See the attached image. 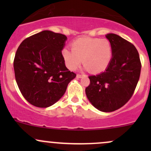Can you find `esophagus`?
<instances>
[{"label": "esophagus", "instance_id": "34e87169", "mask_svg": "<svg viewBox=\"0 0 151 151\" xmlns=\"http://www.w3.org/2000/svg\"><path fill=\"white\" fill-rule=\"evenodd\" d=\"M82 76H83V74H77V78H81Z\"/></svg>", "mask_w": 151, "mask_h": 151}]
</instances>
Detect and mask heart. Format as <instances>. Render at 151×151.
I'll return each instance as SVG.
<instances>
[{
	"label": "heart",
	"mask_w": 151,
	"mask_h": 151,
	"mask_svg": "<svg viewBox=\"0 0 151 151\" xmlns=\"http://www.w3.org/2000/svg\"><path fill=\"white\" fill-rule=\"evenodd\" d=\"M71 49L63 48L62 56L67 68L72 71L80 66L83 60L91 72H102L112 60V47L107 39L80 38L72 42Z\"/></svg>",
	"instance_id": "heart-1"
}]
</instances>
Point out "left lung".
I'll return each mask as SVG.
<instances>
[{"mask_svg":"<svg viewBox=\"0 0 151 151\" xmlns=\"http://www.w3.org/2000/svg\"><path fill=\"white\" fill-rule=\"evenodd\" d=\"M112 47V58L104 72L89 76L85 88L88 100L99 110L113 112L133 96L139 81L141 62L134 45L114 33L106 36Z\"/></svg>","mask_w":151,"mask_h":151,"instance_id":"obj_1","label":"left lung"}]
</instances>
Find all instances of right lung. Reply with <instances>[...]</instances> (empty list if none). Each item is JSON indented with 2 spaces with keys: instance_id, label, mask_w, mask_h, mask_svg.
I'll list each match as a JSON object with an SVG mask.
<instances>
[{
  "instance_id": "obj_1",
  "label": "right lung",
  "mask_w": 151,
  "mask_h": 151,
  "mask_svg": "<svg viewBox=\"0 0 151 151\" xmlns=\"http://www.w3.org/2000/svg\"><path fill=\"white\" fill-rule=\"evenodd\" d=\"M66 36L44 30L25 39L15 54L16 82L24 98L37 107H48L63 96L76 74L65 65L62 50Z\"/></svg>"
}]
</instances>
